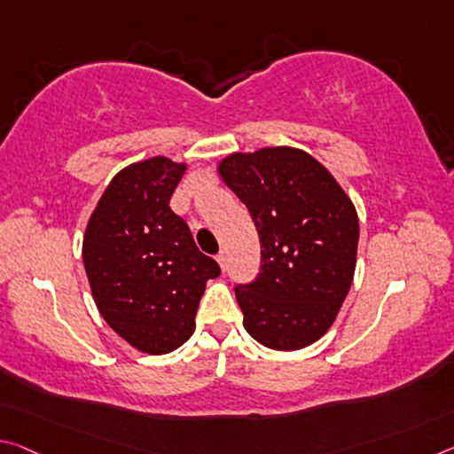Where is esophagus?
I'll list each match as a JSON object with an SVG mask.
<instances>
[{"instance_id":"esophagus-1","label":"esophagus","mask_w":454,"mask_h":454,"mask_svg":"<svg viewBox=\"0 0 454 454\" xmlns=\"http://www.w3.org/2000/svg\"><path fill=\"white\" fill-rule=\"evenodd\" d=\"M215 261H218V264H220V269H222V270L226 269V253H224V250H220L218 256H215Z\"/></svg>"}]
</instances>
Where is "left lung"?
<instances>
[{
	"mask_svg": "<svg viewBox=\"0 0 454 454\" xmlns=\"http://www.w3.org/2000/svg\"><path fill=\"white\" fill-rule=\"evenodd\" d=\"M261 239V272L236 286L244 329L294 351L327 333L356 272L359 220L335 177L305 151L262 147L218 165Z\"/></svg>",
	"mask_w": 454,
	"mask_h": 454,
	"instance_id": "1",
	"label": "left lung"
}]
</instances>
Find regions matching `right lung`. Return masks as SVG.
Listing matches in <instances>:
<instances>
[{"label":"right lung","instance_id":"add662e5","mask_svg":"<svg viewBox=\"0 0 454 454\" xmlns=\"http://www.w3.org/2000/svg\"><path fill=\"white\" fill-rule=\"evenodd\" d=\"M188 165L157 155L121 169L90 214L82 261L98 313L143 354L177 349L196 329L207 278L220 275L200 253L169 200Z\"/></svg>","mask_w":454,"mask_h":454}]
</instances>
